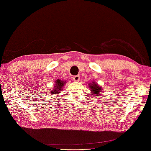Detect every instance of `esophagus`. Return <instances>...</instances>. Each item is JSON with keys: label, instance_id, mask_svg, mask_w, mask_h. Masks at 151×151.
<instances>
[{"label": "esophagus", "instance_id": "esophagus-1", "mask_svg": "<svg viewBox=\"0 0 151 151\" xmlns=\"http://www.w3.org/2000/svg\"><path fill=\"white\" fill-rule=\"evenodd\" d=\"M73 79H74L76 82H78L80 80V77L79 76H75L73 77Z\"/></svg>", "mask_w": 151, "mask_h": 151}]
</instances>
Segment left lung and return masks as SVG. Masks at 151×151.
<instances>
[{"label": "left lung", "instance_id": "1", "mask_svg": "<svg viewBox=\"0 0 151 151\" xmlns=\"http://www.w3.org/2000/svg\"><path fill=\"white\" fill-rule=\"evenodd\" d=\"M89 88L91 93L94 95V96H99L101 94L103 88L99 86L98 83L94 81H91V83H89Z\"/></svg>", "mask_w": 151, "mask_h": 151}]
</instances>
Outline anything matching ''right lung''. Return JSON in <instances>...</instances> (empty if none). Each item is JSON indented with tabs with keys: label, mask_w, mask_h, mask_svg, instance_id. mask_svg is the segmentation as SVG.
<instances>
[{
	"label": "right lung",
	"mask_w": 151,
	"mask_h": 151,
	"mask_svg": "<svg viewBox=\"0 0 151 151\" xmlns=\"http://www.w3.org/2000/svg\"><path fill=\"white\" fill-rule=\"evenodd\" d=\"M67 83L66 81H63V80H60V79H57L56 81H55V86L53 89H52V91H50V94H53L54 95L55 94H58L60 93V91H62L63 89V86L65 84ZM51 90V89H50Z\"/></svg>",
	"instance_id": "right-lung-1"
}]
</instances>
